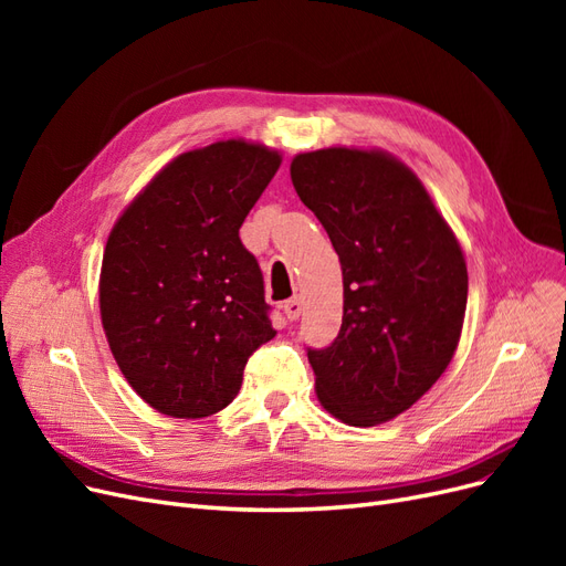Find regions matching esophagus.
<instances>
[{"label": "esophagus", "mask_w": 566, "mask_h": 566, "mask_svg": "<svg viewBox=\"0 0 566 566\" xmlns=\"http://www.w3.org/2000/svg\"><path fill=\"white\" fill-rule=\"evenodd\" d=\"M283 312H285V316H287L290 321H297V318L302 316V312H304V304H302L300 297H293V300L283 302Z\"/></svg>", "instance_id": "34e87169"}]
</instances>
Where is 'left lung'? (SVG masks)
Listing matches in <instances>:
<instances>
[{
    "mask_svg": "<svg viewBox=\"0 0 566 566\" xmlns=\"http://www.w3.org/2000/svg\"><path fill=\"white\" fill-rule=\"evenodd\" d=\"M342 264L345 314L331 347L306 349L316 397L373 427L413 406L447 370L468 306V266L447 219L385 150L321 148L290 163Z\"/></svg>",
    "mask_w": 566,
    "mask_h": 566,
    "instance_id": "8db88e82",
    "label": "left lung"
}]
</instances>
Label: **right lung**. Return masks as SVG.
Listing matches in <instances>:
<instances>
[{"label":"right lung","mask_w":566,"mask_h":566,"mask_svg":"<svg viewBox=\"0 0 566 566\" xmlns=\"http://www.w3.org/2000/svg\"><path fill=\"white\" fill-rule=\"evenodd\" d=\"M279 167V150L245 139L181 153L108 235L101 323L132 389L165 416L227 408L252 352L276 335L238 229Z\"/></svg>","instance_id":"1"}]
</instances>
